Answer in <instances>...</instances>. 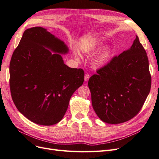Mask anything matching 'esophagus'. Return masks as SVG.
<instances>
[{
	"label": "esophagus",
	"mask_w": 159,
	"mask_h": 159,
	"mask_svg": "<svg viewBox=\"0 0 159 159\" xmlns=\"http://www.w3.org/2000/svg\"><path fill=\"white\" fill-rule=\"evenodd\" d=\"M89 78H90L89 74H85V78H84V79H85V81H88L89 80Z\"/></svg>",
	"instance_id": "obj_1"
}]
</instances>
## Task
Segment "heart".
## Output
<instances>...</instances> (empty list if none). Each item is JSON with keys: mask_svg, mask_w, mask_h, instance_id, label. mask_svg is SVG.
Instances as JSON below:
<instances>
[{"mask_svg": "<svg viewBox=\"0 0 159 159\" xmlns=\"http://www.w3.org/2000/svg\"><path fill=\"white\" fill-rule=\"evenodd\" d=\"M95 45L86 46L83 48L81 49V51H82L83 53H85V54H88V53H90L91 51H93L95 48ZM74 56L77 60H79V56L76 52H74ZM110 57L111 52L107 50H104L102 53H100L98 56H96L93 59L92 61L93 66L96 68H102V67L107 64L110 60Z\"/></svg>", "mask_w": 159, "mask_h": 159, "instance_id": "b5f03b06", "label": "heart"}]
</instances>
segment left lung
<instances>
[{
	"instance_id": "obj_1",
	"label": "left lung",
	"mask_w": 159,
	"mask_h": 159,
	"mask_svg": "<svg viewBox=\"0 0 159 159\" xmlns=\"http://www.w3.org/2000/svg\"><path fill=\"white\" fill-rule=\"evenodd\" d=\"M88 86L93 108L103 122L121 123L137 115L151 86L148 57L139 37L129 50L98 70Z\"/></svg>"
}]
</instances>
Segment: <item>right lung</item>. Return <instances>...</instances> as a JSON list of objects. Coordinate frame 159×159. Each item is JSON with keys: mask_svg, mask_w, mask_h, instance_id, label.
<instances>
[{"mask_svg": "<svg viewBox=\"0 0 159 159\" xmlns=\"http://www.w3.org/2000/svg\"><path fill=\"white\" fill-rule=\"evenodd\" d=\"M68 52L64 42L44 28L24 32L11 57L10 88L14 105L30 121L48 126L60 122L83 84L84 70L69 68L60 54Z\"/></svg>", "mask_w": 159, "mask_h": 159, "instance_id": "right-lung-1", "label": "right lung"}]
</instances>
